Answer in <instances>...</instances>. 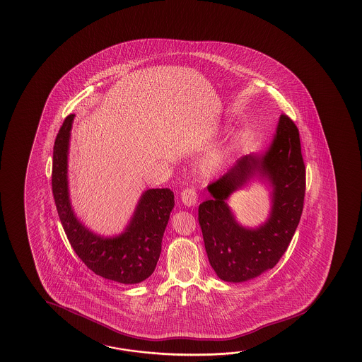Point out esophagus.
I'll return each instance as SVG.
<instances>
[{"label": "esophagus", "instance_id": "esophagus-1", "mask_svg": "<svg viewBox=\"0 0 362 362\" xmlns=\"http://www.w3.org/2000/svg\"><path fill=\"white\" fill-rule=\"evenodd\" d=\"M181 200L185 206L192 207L198 200V192L194 187H186L184 192H181Z\"/></svg>", "mask_w": 362, "mask_h": 362}]
</instances>
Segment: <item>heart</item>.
<instances>
[{
    "label": "heart",
    "instance_id": "obj_1",
    "mask_svg": "<svg viewBox=\"0 0 362 362\" xmlns=\"http://www.w3.org/2000/svg\"><path fill=\"white\" fill-rule=\"evenodd\" d=\"M218 163H220V156L218 155H212L211 158H208L207 162L204 163L203 170H207V172L208 170H214Z\"/></svg>",
    "mask_w": 362,
    "mask_h": 362
}]
</instances>
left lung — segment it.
<instances>
[{"mask_svg":"<svg viewBox=\"0 0 362 362\" xmlns=\"http://www.w3.org/2000/svg\"><path fill=\"white\" fill-rule=\"evenodd\" d=\"M255 173L274 185L270 220L256 231L245 230L230 215L224 200ZM214 198L203 202L198 220L208 260L226 282H243L276 267L300 221L305 195V164L299 129L281 115L268 151L246 155L228 173L208 185Z\"/></svg>","mask_w":362,"mask_h":362,"instance_id":"8db88e82","label":"left lung"}]
</instances>
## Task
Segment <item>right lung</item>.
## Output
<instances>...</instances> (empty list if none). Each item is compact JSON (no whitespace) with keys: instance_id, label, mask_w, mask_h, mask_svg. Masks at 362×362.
Listing matches in <instances>:
<instances>
[{"instance_id":"add662e5","label":"right lung","mask_w":362,"mask_h":362,"mask_svg":"<svg viewBox=\"0 0 362 362\" xmlns=\"http://www.w3.org/2000/svg\"><path fill=\"white\" fill-rule=\"evenodd\" d=\"M74 115L62 124L53 148L52 189L55 207L69 245L97 276L124 285L153 274L162 251V239L175 206L170 189H150L139 200L129 226L116 238H100L78 223L69 206L67 151Z\"/></svg>"}]
</instances>
